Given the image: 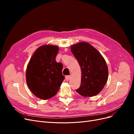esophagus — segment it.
<instances>
[{
    "label": "esophagus",
    "instance_id": "1",
    "mask_svg": "<svg viewBox=\"0 0 134 134\" xmlns=\"http://www.w3.org/2000/svg\"><path fill=\"white\" fill-rule=\"evenodd\" d=\"M70 75H67V76H65V79H66V80L68 81L70 79Z\"/></svg>",
    "mask_w": 134,
    "mask_h": 134
}]
</instances>
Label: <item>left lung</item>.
<instances>
[{
	"mask_svg": "<svg viewBox=\"0 0 134 134\" xmlns=\"http://www.w3.org/2000/svg\"><path fill=\"white\" fill-rule=\"evenodd\" d=\"M71 51L78 60L82 70L80 86L76 92L83 97L98 94L108 79V70L106 61L96 48L86 42L71 46Z\"/></svg>",
	"mask_w": 134,
	"mask_h": 134,
	"instance_id": "left-lung-1",
	"label": "left lung"
}]
</instances>
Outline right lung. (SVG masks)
<instances>
[{"label":"right lung","mask_w":134,"mask_h":134,"mask_svg":"<svg viewBox=\"0 0 134 134\" xmlns=\"http://www.w3.org/2000/svg\"><path fill=\"white\" fill-rule=\"evenodd\" d=\"M59 47L43 45L35 51L26 70L27 86L33 94L42 99H48L56 94L65 76L63 64L56 62Z\"/></svg>","instance_id":"obj_1"}]
</instances>
